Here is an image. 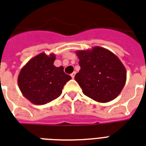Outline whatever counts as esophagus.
I'll return each mask as SVG.
<instances>
[{
    "mask_svg": "<svg viewBox=\"0 0 146 146\" xmlns=\"http://www.w3.org/2000/svg\"><path fill=\"white\" fill-rule=\"evenodd\" d=\"M75 75H76V73H75V72H73V73H71L70 76H71V77H72L73 79V78H74V76H75Z\"/></svg>",
    "mask_w": 146,
    "mask_h": 146,
    "instance_id": "esophagus-1",
    "label": "esophagus"
}]
</instances>
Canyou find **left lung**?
Instances as JSON below:
<instances>
[{
	"instance_id": "left-lung-1",
	"label": "left lung",
	"mask_w": 146,
	"mask_h": 146,
	"mask_svg": "<svg viewBox=\"0 0 146 146\" xmlns=\"http://www.w3.org/2000/svg\"><path fill=\"white\" fill-rule=\"evenodd\" d=\"M76 53L80 70L75 80L83 94L99 103H107L117 97L126 81L125 66L117 56L100 46Z\"/></svg>"
}]
</instances>
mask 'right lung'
I'll return each instance as SVG.
<instances>
[{
  "label": "right lung",
  "instance_id": "right-lung-1",
  "mask_svg": "<svg viewBox=\"0 0 146 146\" xmlns=\"http://www.w3.org/2000/svg\"><path fill=\"white\" fill-rule=\"evenodd\" d=\"M56 55L41 53L31 59L21 69L17 83L26 99L35 105H43L59 97L70 76L61 66L53 65Z\"/></svg>",
  "mask_w": 146,
  "mask_h": 146
}]
</instances>
